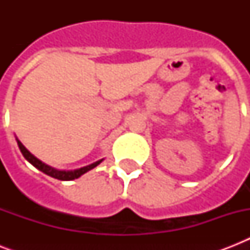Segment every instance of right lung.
<instances>
[{
    "instance_id": "right-lung-1",
    "label": "right lung",
    "mask_w": 250,
    "mask_h": 250,
    "mask_svg": "<svg viewBox=\"0 0 250 250\" xmlns=\"http://www.w3.org/2000/svg\"><path fill=\"white\" fill-rule=\"evenodd\" d=\"M17 143H18V146H19V149H21V154H23V157H24L25 160L28 161L29 164L33 165V166L36 167L37 170L42 171L44 174L49 175V176H52V178H54V179H58V180H74V179L80 178L82 175L85 174V172H88V171L92 170V168H94V167L98 166V165L102 162V160H100V161H97V162H94V164L88 165V166L82 167V168H78V170H74V171L57 170V168H54V167L49 166V165L44 164V162H41L39 158H36V157L33 156L32 153H29L28 150L25 149L24 145L21 144V141L18 140V139H17Z\"/></svg>"
}]
</instances>
